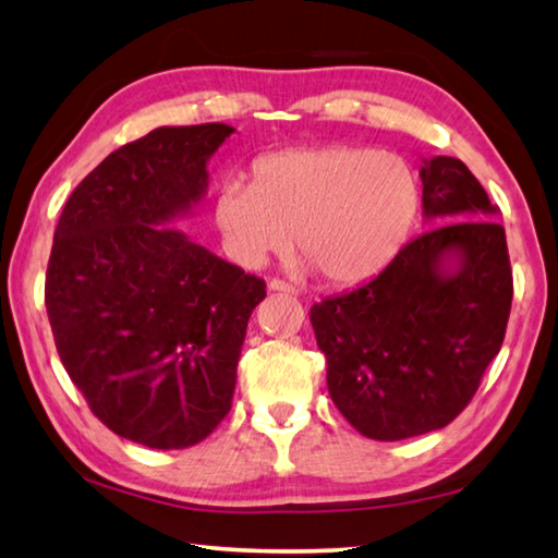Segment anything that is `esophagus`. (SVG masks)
Returning a JSON list of instances; mask_svg holds the SVG:
<instances>
[{
	"mask_svg": "<svg viewBox=\"0 0 558 558\" xmlns=\"http://www.w3.org/2000/svg\"><path fill=\"white\" fill-rule=\"evenodd\" d=\"M268 290H272V292H288V295H298V290L292 288L290 282H286V280H278V278L268 280Z\"/></svg>",
	"mask_w": 558,
	"mask_h": 558,
	"instance_id": "1",
	"label": "esophagus"
}]
</instances>
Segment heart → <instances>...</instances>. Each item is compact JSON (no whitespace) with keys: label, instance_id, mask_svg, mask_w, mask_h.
<instances>
[{"label":"heart","instance_id":"heart-1","mask_svg":"<svg viewBox=\"0 0 558 558\" xmlns=\"http://www.w3.org/2000/svg\"><path fill=\"white\" fill-rule=\"evenodd\" d=\"M415 211L418 182L403 157L344 145L268 155L253 167V184L226 179L214 196L216 229L239 266H266L295 233L302 268L337 286L379 272Z\"/></svg>","mask_w":558,"mask_h":558}]
</instances>
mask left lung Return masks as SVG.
I'll use <instances>...</instances> for the list:
<instances>
[{
  "label": "left lung",
  "instance_id": "8db88e82",
  "mask_svg": "<svg viewBox=\"0 0 558 558\" xmlns=\"http://www.w3.org/2000/svg\"><path fill=\"white\" fill-rule=\"evenodd\" d=\"M423 219L369 282L310 310L327 389L366 438L446 428L502 347L512 268L497 206L456 157L421 165Z\"/></svg>",
  "mask_w": 558,
  "mask_h": 558
}]
</instances>
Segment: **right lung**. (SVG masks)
<instances>
[{
	"label": "right lung",
	"instance_id": "obj_1",
	"mask_svg": "<svg viewBox=\"0 0 558 558\" xmlns=\"http://www.w3.org/2000/svg\"><path fill=\"white\" fill-rule=\"evenodd\" d=\"M157 128L110 153L65 202L46 270L56 349L90 411L140 446H196L231 411L235 366L266 282L172 223L209 189L233 135Z\"/></svg>",
	"mask_w": 558,
	"mask_h": 558
}]
</instances>
